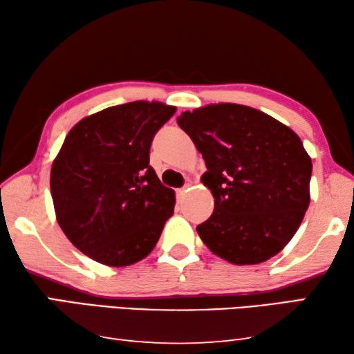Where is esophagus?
<instances>
[{
    "mask_svg": "<svg viewBox=\"0 0 354 354\" xmlns=\"http://www.w3.org/2000/svg\"><path fill=\"white\" fill-rule=\"evenodd\" d=\"M185 194H187V189H178L176 190V196H178V199H183L184 196H185Z\"/></svg>",
    "mask_w": 354,
    "mask_h": 354,
    "instance_id": "esophagus-1",
    "label": "esophagus"
}]
</instances>
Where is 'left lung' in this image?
I'll use <instances>...</instances> for the list:
<instances>
[{"mask_svg": "<svg viewBox=\"0 0 354 354\" xmlns=\"http://www.w3.org/2000/svg\"><path fill=\"white\" fill-rule=\"evenodd\" d=\"M178 125L203 155V184L215 198L214 214L196 227L203 243L234 265L279 254L310 205L313 164L300 138L266 113L236 104L184 111Z\"/></svg>", "mask_w": 354, "mask_h": 354, "instance_id": "left-lung-1", "label": "left lung"}]
</instances>
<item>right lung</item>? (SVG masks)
<instances>
[{"label": "right lung", "instance_id": "right-lung-1", "mask_svg": "<svg viewBox=\"0 0 354 354\" xmlns=\"http://www.w3.org/2000/svg\"><path fill=\"white\" fill-rule=\"evenodd\" d=\"M176 108L130 102L73 127L50 170L60 227L74 246L106 266L149 255L173 215L175 192L150 165V147Z\"/></svg>", "mask_w": 354, "mask_h": 354}]
</instances>
